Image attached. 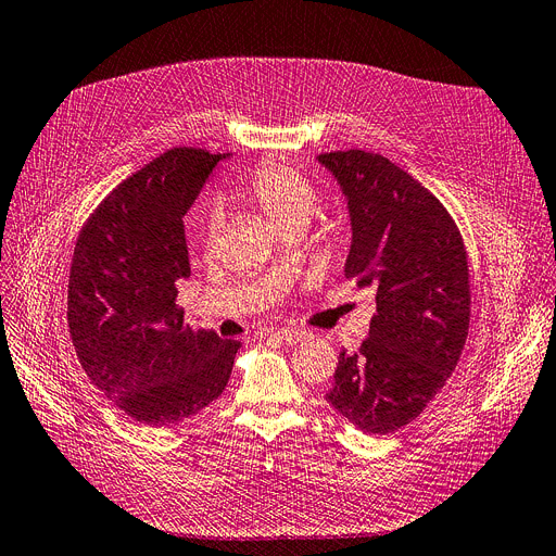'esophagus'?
Returning a JSON list of instances; mask_svg holds the SVG:
<instances>
[{
	"label": "esophagus",
	"mask_w": 556,
	"mask_h": 556,
	"mask_svg": "<svg viewBox=\"0 0 556 556\" xmlns=\"http://www.w3.org/2000/svg\"><path fill=\"white\" fill-rule=\"evenodd\" d=\"M275 336L288 345H295V343H302V341H306V338H311V333L306 329H300V327H281V329L275 331Z\"/></svg>",
	"instance_id": "obj_1"
}]
</instances>
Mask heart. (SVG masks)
<instances>
[{
	"mask_svg": "<svg viewBox=\"0 0 556 556\" xmlns=\"http://www.w3.org/2000/svg\"><path fill=\"white\" fill-rule=\"evenodd\" d=\"M238 198L258 208L281 231L293 225H306L318 202L316 186L298 167L283 161H261L254 170L238 181ZM220 220L208 215L204 220V248L211 250L218 240Z\"/></svg>",
	"mask_w": 556,
	"mask_h": 556,
	"instance_id": "1",
	"label": "heart"
}]
</instances>
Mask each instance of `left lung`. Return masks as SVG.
<instances>
[{
	"label": "left lung",
	"instance_id": "8db88e82",
	"mask_svg": "<svg viewBox=\"0 0 556 556\" xmlns=\"http://www.w3.org/2000/svg\"><path fill=\"white\" fill-rule=\"evenodd\" d=\"M318 161L348 195L345 277L377 300L368 338L358 352L338 354L325 397L358 429L389 433L425 412L462 358L472 302L468 252L441 200L386 156L345 150Z\"/></svg>",
	"mask_w": 556,
	"mask_h": 556
}]
</instances>
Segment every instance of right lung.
Segmentation results:
<instances>
[{"mask_svg": "<svg viewBox=\"0 0 556 556\" xmlns=\"http://www.w3.org/2000/svg\"><path fill=\"white\" fill-rule=\"evenodd\" d=\"M225 154L173 148L117 184L84 223L67 327L88 379L129 418L170 427L218 400L238 341L192 331L177 304L190 277L181 218Z\"/></svg>", "mask_w": 556, "mask_h": 556, "instance_id": "1", "label": "right lung"}]
</instances>
